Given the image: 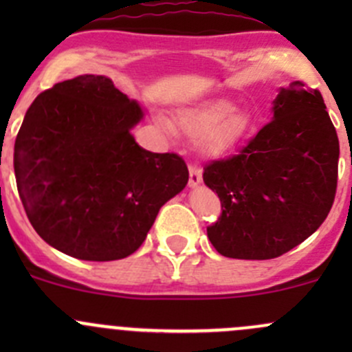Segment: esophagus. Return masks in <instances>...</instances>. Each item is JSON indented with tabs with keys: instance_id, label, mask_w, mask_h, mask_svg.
<instances>
[{
	"instance_id": "1",
	"label": "esophagus",
	"mask_w": 352,
	"mask_h": 352,
	"mask_svg": "<svg viewBox=\"0 0 352 352\" xmlns=\"http://www.w3.org/2000/svg\"><path fill=\"white\" fill-rule=\"evenodd\" d=\"M202 182V170L199 165L189 166V186L196 187Z\"/></svg>"
}]
</instances>
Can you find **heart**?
I'll return each instance as SVG.
<instances>
[{
	"label": "heart",
	"mask_w": 352,
	"mask_h": 352,
	"mask_svg": "<svg viewBox=\"0 0 352 352\" xmlns=\"http://www.w3.org/2000/svg\"><path fill=\"white\" fill-rule=\"evenodd\" d=\"M177 126L190 136L202 134V148L208 151H223L235 144L247 131V119L236 113L230 102H209L196 109L182 110Z\"/></svg>",
	"instance_id": "heart-1"
}]
</instances>
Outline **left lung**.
<instances>
[{"mask_svg": "<svg viewBox=\"0 0 352 352\" xmlns=\"http://www.w3.org/2000/svg\"><path fill=\"white\" fill-rule=\"evenodd\" d=\"M339 140L318 90L293 81L274 117L236 155L212 160L202 179L221 201L208 226L225 257L267 261L307 240L333 204Z\"/></svg>", "mask_w": 352, "mask_h": 352, "instance_id": "obj_1", "label": "left lung"}]
</instances>
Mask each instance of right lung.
<instances>
[{
    "instance_id": "1",
    "label": "right lung",
    "mask_w": 352,
    "mask_h": 352,
    "mask_svg": "<svg viewBox=\"0 0 352 352\" xmlns=\"http://www.w3.org/2000/svg\"><path fill=\"white\" fill-rule=\"evenodd\" d=\"M140 105L112 80L83 74L37 95L15 140L13 166L28 221L81 261L134 254L160 208L187 186L177 153H151L131 129Z\"/></svg>"
}]
</instances>
